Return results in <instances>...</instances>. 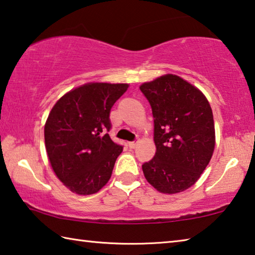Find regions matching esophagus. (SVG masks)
<instances>
[{
  "label": "esophagus",
  "instance_id": "1",
  "mask_svg": "<svg viewBox=\"0 0 255 255\" xmlns=\"http://www.w3.org/2000/svg\"><path fill=\"white\" fill-rule=\"evenodd\" d=\"M137 143H139V140H135V141H132V142H128V147H130L131 149H134Z\"/></svg>",
  "mask_w": 255,
  "mask_h": 255
}]
</instances>
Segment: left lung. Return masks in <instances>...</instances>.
I'll use <instances>...</instances> for the list:
<instances>
[{"label": "left lung", "mask_w": 255, "mask_h": 255, "mask_svg": "<svg viewBox=\"0 0 255 255\" xmlns=\"http://www.w3.org/2000/svg\"><path fill=\"white\" fill-rule=\"evenodd\" d=\"M153 116L156 153L142 165L150 185L176 194L198 182L216 144L214 115L206 96L176 74H164L140 86Z\"/></svg>", "instance_id": "1"}]
</instances>
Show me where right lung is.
<instances>
[{"label": "right lung", "mask_w": 255, "mask_h": 255, "mask_svg": "<svg viewBox=\"0 0 255 255\" xmlns=\"http://www.w3.org/2000/svg\"><path fill=\"white\" fill-rule=\"evenodd\" d=\"M128 88V83H85L62 96L49 112L46 152L56 177L73 193L95 194L110 181L123 151L106 133L110 112Z\"/></svg>", "instance_id": "1"}]
</instances>
